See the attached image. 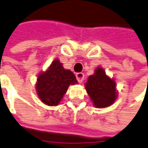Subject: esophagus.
<instances>
[{"label":"esophagus","instance_id":"esophagus-1","mask_svg":"<svg viewBox=\"0 0 148 148\" xmlns=\"http://www.w3.org/2000/svg\"><path fill=\"white\" fill-rule=\"evenodd\" d=\"M84 75L83 73H78V74H76V79L79 81V83L81 84L83 82V80H84Z\"/></svg>","mask_w":148,"mask_h":148}]
</instances>
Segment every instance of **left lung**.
Wrapping results in <instances>:
<instances>
[{
  "label": "left lung",
  "mask_w": 148,
  "mask_h": 148,
  "mask_svg": "<svg viewBox=\"0 0 148 148\" xmlns=\"http://www.w3.org/2000/svg\"><path fill=\"white\" fill-rule=\"evenodd\" d=\"M84 87L95 108H106L115 103L118 97L115 79L106 74L102 67H97L88 77Z\"/></svg>",
  "instance_id": "1"
}]
</instances>
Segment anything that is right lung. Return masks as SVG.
<instances>
[{
  "label": "right lung",
  "instance_id": "right-lung-1",
  "mask_svg": "<svg viewBox=\"0 0 148 148\" xmlns=\"http://www.w3.org/2000/svg\"><path fill=\"white\" fill-rule=\"evenodd\" d=\"M78 84L72 71L65 69L58 58L45 71L38 74L35 89L39 100L48 106H56L62 101L69 85Z\"/></svg>",
  "mask_w": 148,
  "mask_h": 148
}]
</instances>
